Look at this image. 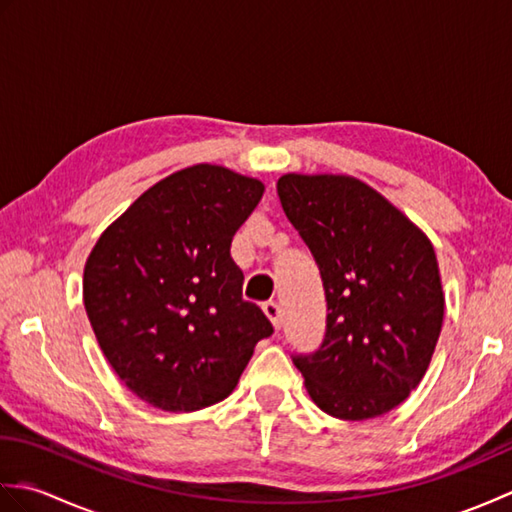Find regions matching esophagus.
Listing matches in <instances>:
<instances>
[{"label": "esophagus", "instance_id": "1", "mask_svg": "<svg viewBox=\"0 0 512 512\" xmlns=\"http://www.w3.org/2000/svg\"><path fill=\"white\" fill-rule=\"evenodd\" d=\"M264 314L270 319V323H273V328L279 330L281 325H284V319H281V308L277 306L275 301H268L264 303Z\"/></svg>", "mask_w": 512, "mask_h": 512}]
</instances>
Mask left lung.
Returning <instances> with one entry per match:
<instances>
[{
    "label": "left lung",
    "instance_id": "left-lung-1",
    "mask_svg": "<svg viewBox=\"0 0 512 512\" xmlns=\"http://www.w3.org/2000/svg\"><path fill=\"white\" fill-rule=\"evenodd\" d=\"M277 193L328 301L321 347L295 358L308 396L339 420L383 416L420 385L440 339L444 290L431 239L345 173H284Z\"/></svg>",
    "mask_w": 512,
    "mask_h": 512
}]
</instances>
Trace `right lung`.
<instances>
[{
  "label": "right lung",
  "instance_id": "add662e5",
  "mask_svg": "<svg viewBox=\"0 0 512 512\" xmlns=\"http://www.w3.org/2000/svg\"><path fill=\"white\" fill-rule=\"evenodd\" d=\"M262 180L200 162L149 187L105 228L83 303L118 378L147 405L189 413L233 394L273 325L242 299L231 257Z\"/></svg>",
  "mask_w": 512,
  "mask_h": 512
}]
</instances>
